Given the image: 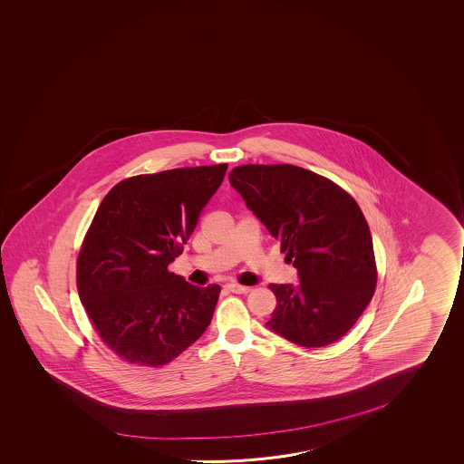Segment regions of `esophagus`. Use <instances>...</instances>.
Masks as SVG:
<instances>
[{
  "instance_id": "esophagus-1",
  "label": "esophagus",
  "mask_w": 464,
  "mask_h": 464,
  "mask_svg": "<svg viewBox=\"0 0 464 464\" xmlns=\"http://www.w3.org/2000/svg\"><path fill=\"white\" fill-rule=\"evenodd\" d=\"M225 288L231 291V293H235V295H246V293L251 291L249 286H243V285H237V283H228Z\"/></svg>"
}]
</instances>
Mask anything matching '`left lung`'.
<instances>
[{"label":"left lung","mask_w":464,"mask_h":464,"mask_svg":"<svg viewBox=\"0 0 464 464\" xmlns=\"http://www.w3.org/2000/svg\"><path fill=\"white\" fill-rule=\"evenodd\" d=\"M229 184L280 243L299 285H268L276 307L266 327L291 343L322 348L350 332L377 285L364 213L325 176L295 165H241Z\"/></svg>","instance_id":"8db88e82"}]
</instances>
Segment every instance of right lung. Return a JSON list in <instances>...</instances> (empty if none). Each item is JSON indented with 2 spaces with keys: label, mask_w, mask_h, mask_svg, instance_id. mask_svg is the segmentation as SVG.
<instances>
[{
  "label": "right lung",
  "mask_w": 464,
  "mask_h": 464,
  "mask_svg": "<svg viewBox=\"0 0 464 464\" xmlns=\"http://www.w3.org/2000/svg\"><path fill=\"white\" fill-rule=\"evenodd\" d=\"M227 163L122 179L102 200L77 256V291L102 342L126 362H171L206 332L218 285L168 266L183 252Z\"/></svg>",
  "instance_id": "right-lung-1"
}]
</instances>
